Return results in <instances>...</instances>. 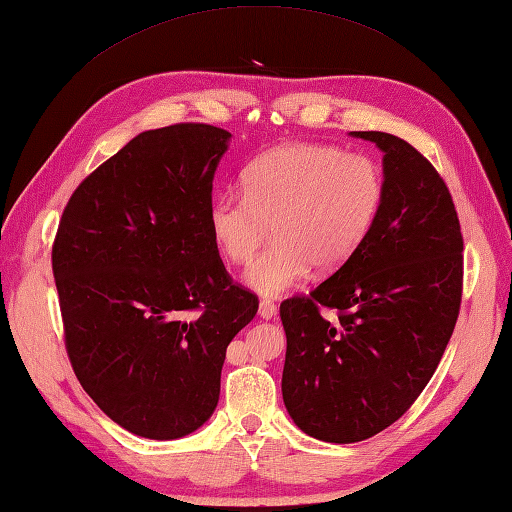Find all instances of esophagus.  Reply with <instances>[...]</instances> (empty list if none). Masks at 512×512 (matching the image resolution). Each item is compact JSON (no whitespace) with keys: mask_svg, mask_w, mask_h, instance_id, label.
<instances>
[{"mask_svg":"<svg viewBox=\"0 0 512 512\" xmlns=\"http://www.w3.org/2000/svg\"><path fill=\"white\" fill-rule=\"evenodd\" d=\"M275 314H277V303H275V301L264 299V301L259 303V316H261V318L268 320V318H272Z\"/></svg>","mask_w":512,"mask_h":512,"instance_id":"obj_1","label":"esophagus"}]
</instances>
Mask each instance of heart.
<instances>
[{
  "instance_id": "1",
  "label": "heart",
  "mask_w": 512,
  "mask_h": 512,
  "mask_svg": "<svg viewBox=\"0 0 512 512\" xmlns=\"http://www.w3.org/2000/svg\"><path fill=\"white\" fill-rule=\"evenodd\" d=\"M242 189H227L207 211L213 244L231 264H248L272 235L277 240L246 279L277 296L299 285L312 266L338 270L360 251L382 209L386 183L377 161L327 144H285L242 172Z\"/></svg>"
}]
</instances>
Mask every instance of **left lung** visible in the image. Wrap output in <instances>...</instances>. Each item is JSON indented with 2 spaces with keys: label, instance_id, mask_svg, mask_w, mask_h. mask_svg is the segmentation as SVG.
<instances>
[{
  "label": "left lung",
  "instance_id": "left-lung-1",
  "mask_svg": "<svg viewBox=\"0 0 512 512\" xmlns=\"http://www.w3.org/2000/svg\"><path fill=\"white\" fill-rule=\"evenodd\" d=\"M355 137L384 152L375 227L334 275L281 303L285 408L327 443L366 441L410 410L443 358L462 301V233L443 176L401 137Z\"/></svg>",
  "mask_w": 512,
  "mask_h": 512
}]
</instances>
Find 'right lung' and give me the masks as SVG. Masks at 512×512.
Returning <instances> with one entry per match:
<instances>
[{"instance_id": "1", "label": "right lung", "mask_w": 512, "mask_h": 512, "mask_svg": "<svg viewBox=\"0 0 512 512\" xmlns=\"http://www.w3.org/2000/svg\"><path fill=\"white\" fill-rule=\"evenodd\" d=\"M224 128L183 122L130 139L63 209L52 272L80 386L124 430L192 434L218 406L229 342L259 299L209 231Z\"/></svg>"}]
</instances>
